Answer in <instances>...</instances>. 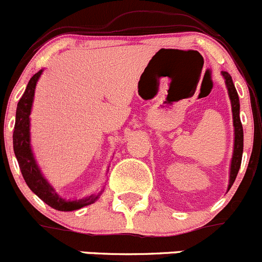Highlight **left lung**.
Here are the masks:
<instances>
[{
  "instance_id": "8db88e82",
  "label": "left lung",
  "mask_w": 262,
  "mask_h": 262,
  "mask_svg": "<svg viewBox=\"0 0 262 262\" xmlns=\"http://www.w3.org/2000/svg\"><path fill=\"white\" fill-rule=\"evenodd\" d=\"M223 77L225 80L228 94H229L230 103H232V113H233V126H234V150H233L232 163H230V174H229V186L232 187L235 177L239 170L241 162H242V152H243V128L242 123L239 120V98H238L237 90H235L234 84H233L232 76L228 72H222Z\"/></svg>"
}]
</instances>
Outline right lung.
I'll use <instances>...</instances> for the list:
<instances>
[{
  "instance_id": "add662e5",
  "label": "right lung",
  "mask_w": 262,
  "mask_h": 262,
  "mask_svg": "<svg viewBox=\"0 0 262 262\" xmlns=\"http://www.w3.org/2000/svg\"><path fill=\"white\" fill-rule=\"evenodd\" d=\"M43 70L38 71L34 76L28 82V86L23 94L21 99L17 103L16 108V121H15L14 135H12V142H14V151L19 163L20 170L24 177L25 182L29 186L30 190L35 193L39 199H42L47 205L59 211H72L81 209L84 206L95 203L99 195H90L79 200H66L62 199L56 192L53 187L44 178L43 173L40 172L37 164L34 154L30 144V112L33 107V99H34L35 86H37L38 79L42 75Z\"/></svg>"
}]
</instances>
